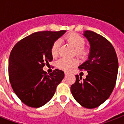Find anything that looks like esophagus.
Wrapping results in <instances>:
<instances>
[{
	"mask_svg": "<svg viewBox=\"0 0 124 124\" xmlns=\"http://www.w3.org/2000/svg\"><path fill=\"white\" fill-rule=\"evenodd\" d=\"M64 74H65V75L67 76V75H68V72L65 71V72H64Z\"/></svg>",
	"mask_w": 124,
	"mask_h": 124,
	"instance_id": "obj_1",
	"label": "esophagus"
}]
</instances>
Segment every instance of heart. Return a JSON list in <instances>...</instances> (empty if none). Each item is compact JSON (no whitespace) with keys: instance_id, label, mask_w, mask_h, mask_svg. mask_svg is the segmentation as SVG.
<instances>
[{"instance_id":"heart-1","label":"heart","mask_w":124,"mask_h":124,"mask_svg":"<svg viewBox=\"0 0 124 124\" xmlns=\"http://www.w3.org/2000/svg\"><path fill=\"white\" fill-rule=\"evenodd\" d=\"M66 40L75 49V54L79 57H84L87 54V50L84 47L85 40L84 38L80 35L75 33H72L66 37ZM60 46V40H56L53 44L51 49V53L53 57H56L58 55L59 48ZM78 63V61L77 58H62L58 60L56 62L57 68L60 70L68 71L72 68L76 66Z\"/></svg>"}]
</instances>
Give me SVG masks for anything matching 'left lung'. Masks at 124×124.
<instances>
[{
  "mask_svg": "<svg viewBox=\"0 0 124 124\" xmlns=\"http://www.w3.org/2000/svg\"><path fill=\"white\" fill-rule=\"evenodd\" d=\"M90 44L88 60L78 67L87 71L85 79L77 75L71 91L76 101L88 109L97 108L111 94L115 86L118 70L116 53L106 38L92 31L84 33Z\"/></svg>",
  "mask_w": 124,
  "mask_h": 124,
  "instance_id": "left-lung-1",
  "label": "left lung"
}]
</instances>
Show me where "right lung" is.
<instances>
[{"label": "right lung", "instance_id": "add662e5", "mask_svg": "<svg viewBox=\"0 0 124 124\" xmlns=\"http://www.w3.org/2000/svg\"><path fill=\"white\" fill-rule=\"evenodd\" d=\"M66 31H38L15 45L9 58V79L13 91L26 106L40 108L51 99L64 77L56 69L47 75L42 70L53 60L51 49Z\"/></svg>", "mask_w": 124, "mask_h": 124}]
</instances>
